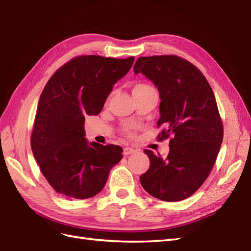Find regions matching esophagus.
<instances>
[{
	"instance_id": "1",
	"label": "esophagus",
	"mask_w": 251,
	"mask_h": 251,
	"mask_svg": "<svg viewBox=\"0 0 251 251\" xmlns=\"http://www.w3.org/2000/svg\"><path fill=\"white\" fill-rule=\"evenodd\" d=\"M132 153H135V149H132V148H128V147L124 148V150H123V154H124L125 156H127V155H130V154H132Z\"/></svg>"
}]
</instances>
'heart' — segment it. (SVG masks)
<instances>
[{
    "instance_id": "obj_1",
    "label": "heart",
    "mask_w": 251,
    "mask_h": 251,
    "mask_svg": "<svg viewBox=\"0 0 251 251\" xmlns=\"http://www.w3.org/2000/svg\"><path fill=\"white\" fill-rule=\"evenodd\" d=\"M147 86H150V85H148V84H145V83H138V84H136L135 86H133V89H132V90L141 89V87H147Z\"/></svg>"
}]
</instances>
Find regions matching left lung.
I'll use <instances>...</instances> for the list:
<instances>
[{"label":"left lung","mask_w":251,"mask_h":251,"mask_svg":"<svg viewBox=\"0 0 251 251\" xmlns=\"http://www.w3.org/2000/svg\"><path fill=\"white\" fill-rule=\"evenodd\" d=\"M133 71L152 80L160 95L164 126L157 138H170L166 158L151 150L149 170L140 176L151 196L168 202L194 195L208 177L224 139L214 92L200 69L177 55L141 56Z\"/></svg>","instance_id":"1"}]
</instances>
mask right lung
Segmentation results:
<instances>
[{
  "label": "right lung",
  "instance_id": "add662e5",
  "mask_svg": "<svg viewBox=\"0 0 251 251\" xmlns=\"http://www.w3.org/2000/svg\"><path fill=\"white\" fill-rule=\"evenodd\" d=\"M135 57L79 55L51 75L40 95L31 147L43 176L57 194L72 199L96 196L122 159L119 145L87 143L85 115H97L116 81Z\"/></svg>",
  "mask_w": 251,
  "mask_h": 251
}]
</instances>
